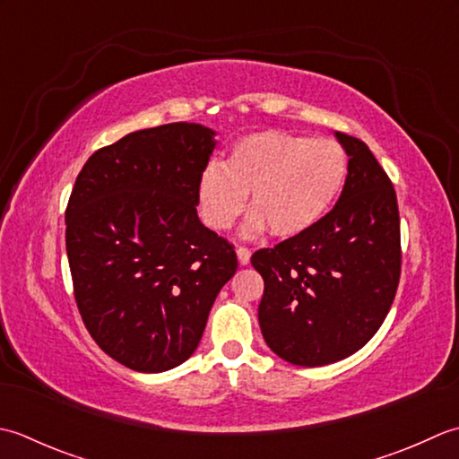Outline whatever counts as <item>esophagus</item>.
I'll return each mask as SVG.
<instances>
[{"label": "esophagus", "mask_w": 459, "mask_h": 459, "mask_svg": "<svg viewBox=\"0 0 459 459\" xmlns=\"http://www.w3.org/2000/svg\"><path fill=\"white\" fill-rule=\"evenodd\" d=\"M236 254H238V259H239V264H241V265H247V264H249V259H251V251H249L247 247H238V249H236Z\"/></svg>", "instance_id": "obj_1"}]
</instances>
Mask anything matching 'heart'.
<instances>
[{"instance_id": "heart-1", "label": "heart", "mask_w": 459, "mask_h": 459, "mask_svg": "<svg viewBox=\"0 0 459 459\" xmlns=\"http://www.w3.org/2000/svg\"><path fill=\"white\" fill-rule=\"evenodd\" d=\"M349 158L331 138L261 130L239 138L226 164L212 160L198 178V208L212 230H230L247 208L241 233L265 228L275 238H295L315 228L344 188Z\"/></svg>"}]
</instances>
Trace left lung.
<instances>
[{"label": "left lung", "mask_w": 459, "mask_h": 459, "mask_svg": "<svg viewBox=\"0 0 459 459\" xmlns=\"http://www.w3.org/2000/svg\"><path fill=\"white\" fill-rule=\"evenodd\" d=\"M349 156L339 202L315 228L251 255L264 277L259 326L299 367L351 357L385 323L400 281L396 192L362 140L334 133Z\"/></svg>", "instance_id": "obj_1"}]
</instances>
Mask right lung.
I'll return each instance as SVG.
<instances>
[{
	"instance_id": "add662e5",
	"label": "right lung",
	"mask_w": 459,
	"mask_h": 459,
	"mask_svg": "<svg viewBox=\"0 0 459 459\" xmlns=\"http://www.w3.org/2000/svg\"><path fill=\"white\" fill-rule=\"evenodd\" d=\"M216 133L172 123L130 133L82 166L65 212L74 301L110 359L138 372L188 360L238 269L195 212Z\"/></svg>"
}]
</instances>
